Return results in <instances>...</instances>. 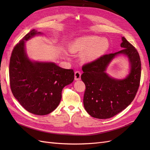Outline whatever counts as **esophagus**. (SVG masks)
Instances as JSON below:
<instances>
[{"label":"esophagus","mask_w":150,"mask_h":150,"mask_svg":"<svg viewBox=\"0 0 150 150\" xmlns=\"http://www.w3.org/2000/svg\"><path fill=\"white\" fill-rule=\"evenodd\" d=\"M81 72L79 71H77L75 72L74 73V78H75V80L78 81L81 79Z\"/></svg>","instance_id":"34e87169"}]
</instances>
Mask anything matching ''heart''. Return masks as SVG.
I'll return each mask as SVG.
<instances>
[{
	"label": "heart",
	"mask_w": 150,
	"mask_h": 150,
	"mask_svg": "<svg viewBox=\"0 0 150 150\" xmlns=\"http://www.w3.org/2000/svg\"><path fill=\"white\" fill-rule=\"evenodd\" d=\"M110 47L109 40L96 35H86L74 40L71 47L72 52H84V58L93 61L101 56Z\"/></svg>",
	"instance_id": "1"
}]
</instances>
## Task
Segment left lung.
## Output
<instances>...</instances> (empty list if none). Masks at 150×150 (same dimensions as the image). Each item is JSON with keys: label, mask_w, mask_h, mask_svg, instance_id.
Masks as SVG:
<instances>
[{"label": "left lung", "mask_w": 150, "mask_h": 150, "mask_svg": "<svg viewBox=\"0 0 150 150\" xmlns=\"http://www.w3.org/2000/svg\"><path fill=\"white\" fill-rule=\"evenodd\" d=\"M121 51L105 54L84 64L81 78L86 86L83 103L86 111L95 118L108 119L128 107L135 98L141 79V60L138 52L125 38H122ZM128 57L131 66L125 79L109 76L106 67L116 55Z\"/></svg>", "instance_id": "1"}]
</instances>
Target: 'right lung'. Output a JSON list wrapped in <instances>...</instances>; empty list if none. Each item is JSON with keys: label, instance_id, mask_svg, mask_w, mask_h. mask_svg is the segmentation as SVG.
I'll use <instances>...</instances> for the list:
<instances>
[{"label": "right lung", "instance_id": "right-lung-1", "mask_svg": "<svg viewBox=\"0 0 150 150\" xmlns=\"http://www.w3.org/2000/svg\"><path fill=\"white\" fill-rule=\"evenodd\" d=\"M37 34L32 30L13 47L10 59L9 79L13 96L28 111L46 115L58 106L62 91L74 79L73 69H63L53 62L31 61L25 42Z\"/></svg>", "mask_w": 150, "mask_h": 150}]
</instances>
